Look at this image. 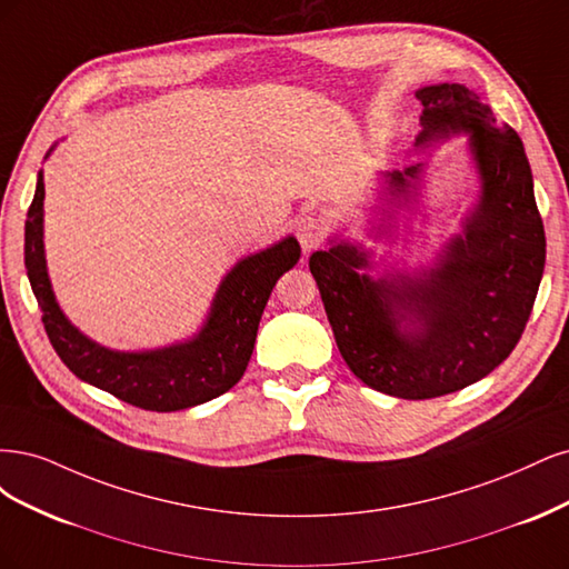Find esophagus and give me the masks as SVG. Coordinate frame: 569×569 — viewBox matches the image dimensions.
I'll return each instance as SVG.
<instances>
[{
  "instance_id": "34e87169",
  "label": "esophagus",
  "mask_w": 569,
  "mask_h": 569,
  "mask_svg": "<svg viewBox=\"0 0 569 569\" xmlns=\"http://www.w3.org/2000/svg\"><path fill=\"white\" fill-rule=\"evenodd\" d=\"M323 238H326V224H323L321 217H317V214L300 217V222H298V241H300L305 252L317 250L323 243Z\"/></svg>"
}]
</instances>
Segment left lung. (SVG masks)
<instances>
[{
  "instance_id": "1",
  "label": "left lung",
  "mask_w": 569,
  "mask_h": 569,
  "mask_svg": "<svg viewBox=\"0 0 569 569\" xmlns=\"http://www.w3.org/2000/svg\"><path fill=\"white\" fill-rule=\"evenodd\" d=\"M428 143L470 132L482 196L439 264L418 279L373 281L366 252L338 243L309 258L333 336L350 371L399 399H432L489 376L522 338L546 264V233L525 146L510 124L463 84L416 91ZM420 164L388 172L390 193H407ZM409 320L415 328L403 326Z\"/></svg>"
}]
</instances>
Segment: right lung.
Masks as SVG:
<instances>
[{
    "label": "right lung",
    "mask_w": 569,
    "mask_h": 569,
    "mask_svg": "<svg viewBox=\"0 0 569 569\" xmlns=\"http://www.w3.org/2000/svg\"><path fill=\"white\" fill-rule=\"evenodd\" d=\"M44 179L26 219V269L38 298L44 331L68 369L80 380L146 411H179L231 390L250 361L271 288L300 260V243H281L238 262L219 286L208 323L191 342L153 352H113L84 338L53 300L42 243Z\"/></svg>",
    "instance_id": "obj_1"
}]
</instances>
